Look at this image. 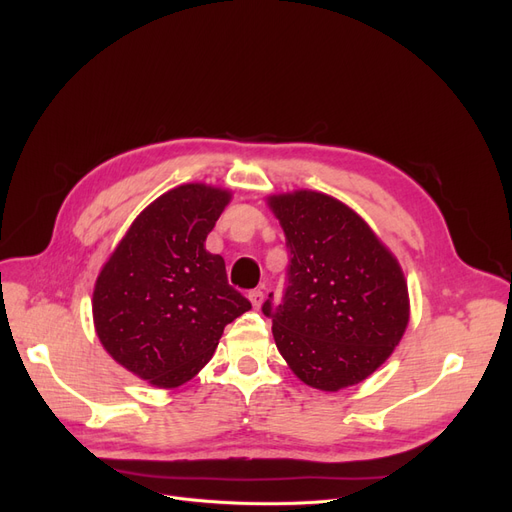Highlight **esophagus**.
I'll use <instances>...</instances> for the list:
<instances>
[{
	"label": "esophagus",
	"instance_id": "1",
	"mask_svg": "<svg viewBox=\"0 0 512 512\" xmlns=\"http://www.w3.org/2000/svg\"><path fill=\"white\" fill-rule=\"evenodd\" d=\"M249 301H251L253 309H259L261 303H263V292L261 290H251L249 292Z\"/></svg>",
	"mask_w": 512,
	"mask_h": 512
}]
</instances>
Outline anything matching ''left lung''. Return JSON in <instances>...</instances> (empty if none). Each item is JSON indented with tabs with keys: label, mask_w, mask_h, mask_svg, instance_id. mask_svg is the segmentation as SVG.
Instances as JSON below:
<instances>
[{
	"label": "left lung",
	"mask_w": 512,
	"mask_h": 512,
	"mask_svg": "<svg viewBox=\"0 0 512 512\" xmlns=\"http://www.w3.org/2000/svg\"><path fill=\"white\" fill-rule=\"evenodd\" d=\"M290 251L282 303H263L280 355L324 392L355 386L394 351L409 324L396 257L357 211L317 193L267 197Z\"/></svg>",
	"instance_id": "obj_1"
}]
</instances>
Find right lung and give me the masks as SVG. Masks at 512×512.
Returning <instances> with one entry per match:
<instances>
[{
    "mask_svg": "<svg viewBox=\"0 0 512 512\" xmlns=\"http://www.w3.org/2000/svg\"><path fill=\"white\" fill-rule=\"evenodd\" d=\"M232 193L201 182L147 205L101 267L93 290L99 342L124 369L157 388L193 380L224 328L251 303L205 249Z\"/></svg>",
    "mask_w": 512,
    "mask_h": 512,
    "instance_id": "add662e5",
    "label": "right lung"
}]
</instances>
